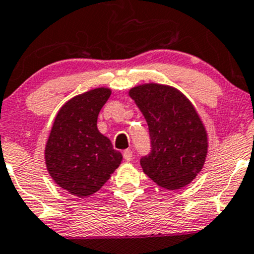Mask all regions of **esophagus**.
I'll return each mask as SVG.
<instances>
[{"label": "esophagus", "mask_w": 254, "mask_h": 254, "mask_svg": "<svg viewBox=\"0 0 254 254\" xmlns=\"http://www.w3.org/2000/svg\"><path fill=\"white\" fill-rule=\"evenodd\" d=\"M124 158L126 159L127 162L132 161V158H133V152H132V150H129V149L125 150V151H124Z\"/></svg>", "instance_id": "34e87169"}]
</instances>
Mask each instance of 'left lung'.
<instances>
[{"label": "left lung", "instance_id": "1", "mask_svg": "<svg viewBox=\"0 0 254 254\" xmlns=\"http://www.w3.org/2000/svg\"><path fill=\"white\" fill-rule=\"evenodd\" d=\"M147 122L151 152L140 159L142 172L158 186L180 190L203 169L207 133L195 108L175 87L142 84L129 90Z\"/></svg>", "mask_w": 254, "mask_h": 254}]
</instances>
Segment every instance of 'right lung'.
<instances>
[{
	"instance_id": "obj_1",
	"label": "right lung",
	"mask_w": 254,
	"mask_h": 254,
	"mask_svg": "<svg viewBox=\"0 0 254 254\" xmlns=\"http://www.w3.org/2000/svg\"><path fill=\"white\" fill-rule=\"evenodd\" d=\"M112 90L98 87L73 97L59 110L47 145L45 164L55 184L85 198L110 179L121 152L97 128V119Z\"/></svg>"
}]
</instances>
